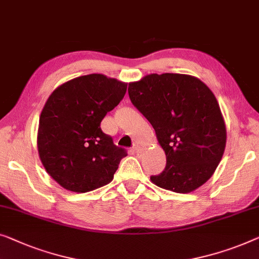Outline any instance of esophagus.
Here are the masks:
<instances>
[{"label": "esophagus", "instance_id": "1", "mask_svg": "<svg viewBox=\"0 0 259 259\" xmlns=\"http://www.w3.org/2000/svg\"><path fill=\"white\" fill-rule=\"evenodd\" d=\"M133 152L136 153V154H139V153H141V148L138 147V146H134V147H133Z\"/></svg>", "mask_w": 259, "mask_h": 259}]
</instances>
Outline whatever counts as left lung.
Returning a JSON list of instances; mask_svg holds the SVG:
<instances>
[{
  "label": "left lung",
  "instance_id": "obj_1",
  "mask_svg": "<svg viewBox=\"0 0 259 259\" xmlns=\"http://www.w3.org/2000/svg\"><path fill=\"white\" fill-rule=\"evenodd\" d=\"M130 99L151 122L167 163L151 180L189 193L211 178L222 159L227 130L219 103L204 83L180 73L148 74L130 83Z\"/></svg>",
  "mask_w": 259,
  "mask_h": 259
}]
</instances>
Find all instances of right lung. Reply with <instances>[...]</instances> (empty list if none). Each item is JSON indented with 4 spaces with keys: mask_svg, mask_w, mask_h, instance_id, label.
<instances>
[{
    "mask_svg": "<svg viewBox=\"0 0 259 259\" xmlns=\"http://www.w3.org/2000/svg\"><path fill=\"white\" fill-rule=\"evenodd\" d=\"M126 90V83L92 73L66 81L49 97L37 146L46 170L63 188L86 193L113 180L127 152L113 144L100 122Z\"/></svg>",
    "mask_w": 259,
    "mask_h": 259,
    "instance_id": "right-lung-1",
    "label": "right lung"
}]
</instances>
